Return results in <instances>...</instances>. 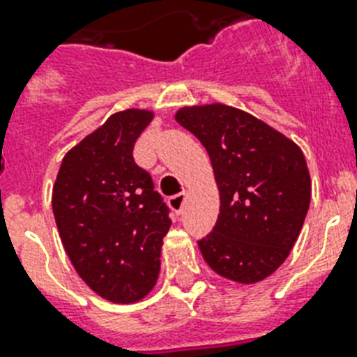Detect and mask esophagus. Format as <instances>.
<instances>
[{"label": "esophagus", "mask_w": 357, "mask_h": 357, "mask_svg": "<svg viewBox=\"0 0 357 357\" xmlns=\"http://www.w3.org/2000/svg\"><path fill=\"white\" fill-rule=\"evenodd\" d=\"M185 200H187V195H185V192H179V195H174L168 198V206L172 207L174 213H178L179 215L185 206Z\"/></svg>", "instance_id": "34e87169"}]
</instances>
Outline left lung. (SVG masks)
<instances>
[{
	"mask_svg": "<svg viewBox=\"0 0 357 357\" xmlns=\"http://www.w3.org/2000/svg\"><path fill=\"white\" fill-rule=\"evenodd\" d=\"M179 126L206 146L220 213L198 241L218 276L252 285L276 272L296 243L311 202L307 162L293 140L224 103L181 107Z\"/></svg>",
	"mask_w": 357,
	"mask_h": 357,
	"instance_id": "8db88e82",
	"label": "left lung"
}]
</instances>
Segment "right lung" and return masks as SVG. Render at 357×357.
<instances>
[{
	"mask_svg": "<svg viewBox=\"0 0 357 357\" xmlns=\"http://www.w3.org/2000/svg\"><path fill=\"white\" fill-rule=\"evenodd\" d=\"M151 119L148 109L111 114L66 151L53 183V217L75 272L114 304L139 302L153 289L172 224L150 174L133 161Z\"/></svg>",
	"mask_w": 357,
	"mask_h": 357,
	"instance_id": "add662e5",
	"label": "right lung"
}]
</instances>
